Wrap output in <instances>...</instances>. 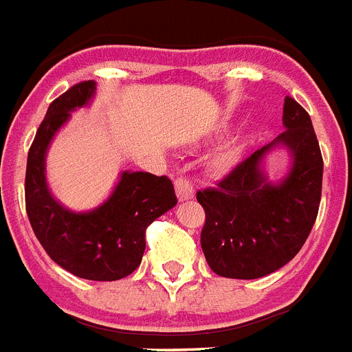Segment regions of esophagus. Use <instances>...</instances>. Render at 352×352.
<instances>
[{
	"label": "esophagus",
	"instance_id": "obj_1",
	"mask_svg": "<svg viewBox=\"0 0 352 352\" xmlns=\"http://www.w3.org/2000/svg\"><path fill=\"white\" fill-rule=\"evenodd\" d=\"M174 187H176V194H178L179 201L194 198V187H192V182H190L189 178L179 176V178H176V182H174Z\"/></svg>",
	"mask_w": 352,
	"mask_h": 352
}]
</instances>
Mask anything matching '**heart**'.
<instances>
[{"instance_id":"b5f03b06","label":"heart","mask_w":352,"mask_h":352,"mask_svg":"<svg viewBox=\"0 0 352 352\" xmlns=\"http://www.w3.org/2000/svg\"><path fill=\"white\" fill-rule=\"evenodd\" d=\"M236 156H238V153H236L234 148H227V151H225V153H221V156H220V160L223 163H234L236 162Z\"/></svg>"}]
</instances>
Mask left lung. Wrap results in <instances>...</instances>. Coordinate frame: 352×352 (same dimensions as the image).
Instances as JSON below:
<instances>
[{"label":"left lung","mask_w":352,"mask_h":352,"mask_svg":"<svg viewBox=\"0 0 352 352\" xmlns=\"http://www.w3.org/2000/svg\"><path fill=\"white\" fill-rule=\"evenodd\" d=\"M285 131L236 165L212 189L198 190L205 210L201 249L216 274L254 280L278 271L302 249L318 216L323 160L307 111L294 98L283 103ZM283 144L293 167L272 182L261 168L265 154Z\"/></svg>","instance_id":"obj_1"}]
</instances>
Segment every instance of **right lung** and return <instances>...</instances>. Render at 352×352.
Returning a JSON list of instances; mask_svg holds the SVG:
<instances>
[{"instance_id":"add662e5","label":"right lung","mask_w":352,"mask_h":352,"mask_svg":"<svg viewBox=\"0 0 352 352\" xmlns=\"http://www.w3.org/2000/svg\"><path fill=\"white\" fill-rule=\"evenodd\" d=\"M94 89V81H81L49 105L27 158L25 207L34 234L58 265L78 278L114 282L140 267L145 230L178 199L167 176L131 170L105 204L89 212H72L52 198L45 182L47 148L70 111L87 105Z\"/></svg>"}]
</instances>
